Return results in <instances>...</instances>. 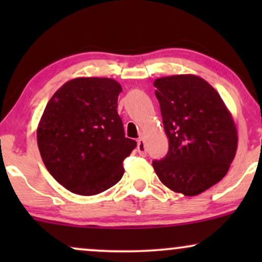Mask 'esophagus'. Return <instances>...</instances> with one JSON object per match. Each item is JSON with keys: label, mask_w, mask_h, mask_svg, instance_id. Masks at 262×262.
I'll return each mask as SVG.
<instances>
[{"label": "esophagus", "mask_w": 262, "mask_h": 262, "mask_svg": "<svg viewBox=\"0 0 262 262\" xmlns=\"http://www.w3.org/2000/svg\"><path fill=\"white\" fill-rule=\"evenodd\" d=\"M137 149H138V152H139V155H141V156H145V155H146L145 144H144V139H143V138H139V140H138Z\"/></svg>", "instance_id": "obj_1"}]
</instances>
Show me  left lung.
<instances>
[{"label": "left lung", "mask_w": 262, "mask_h": 262, "mask_svg": "<svg viewBox=\"0 0 262 262\" xmlns=\"http://www.w3.org/2000/svg\"><path fill=\"white\" fill-rule=\"evenodd\" d=\"M154 86L169 152L152 167L171 191L197 196L227 175L237 148L235 123L202 77L173 75L156 79Z\"/></svg>", "instance_id": "1"}]
</instances>
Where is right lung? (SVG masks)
Returning <instances> with one entry per match:
<instances>
[{"mask_svg":"<svg viewBox=\"0 0 262 262\" xmlns=\"http://www.w3.org/2000/svg\"><path fill=\"white\" fill-rule=\"evenodd\" d=\"M122 86L107 77H76L45 107L37 129L48 171L73 193L95 196L122 179L123 161L137 146L117 112Z\"/></svg>","mask_w":262,"mask_h":262,"instance_id":"1","label":"right lung"}]
</instances>
